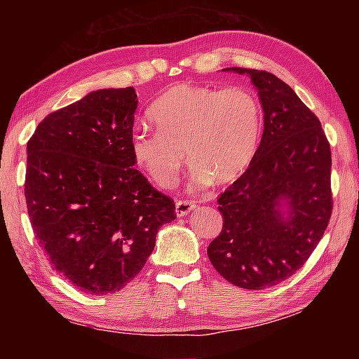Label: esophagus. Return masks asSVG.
Here are the masks:
<instances>
[{
  "instance_id": "34e87169",
  "label": "esophagus",
  "mask_w": 359,
  "mask_h": 359,
  "mask_svg": "<svg viewBox=\"0 0 359 359\" xmlns=\"http://www.w3.org/2000/svg\"><path fill=\"white\" fill-rule=\"evenodd\" d=\"M194 209H196V204L193 201H182V199H179V201L175 203V214H177V217H185Z\"/></svg>"
}]
</instances>
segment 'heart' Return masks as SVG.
<instances>
[{
	"mask_svg": "<svg viewBox=\"0 0 359 359\" xmlns=\"http://www.w3.org/2000/svg\"><path fill=\"white\" fill-rule=\"evenodd\" d=\"M149 117L156 130H136L130 147L137 168L160 188L175 185L185 155L194 187L233 184L250 168L263 130L259 101L242 87L174 85Z\"/></svg>",
	"mask_w": 359,
	"mask_h": 359,
	"instance_id": "obj_1",
	"label": "heart"
}]
</instances>
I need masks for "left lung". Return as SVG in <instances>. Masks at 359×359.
Returning a JSON list of instances; mask_svg holds the SVG:
<instances>
[{"instance_id": "obj_1", "label": "left lung", "mask_w": 359, "mask_h": 359, "mask_svg": "<svg viewBox=\"0 0 359 359\" xmlns=\"http://www.w3.org/2000/svg\"><path fill=\"white\" fill-rule=\"evenodd\" d=\"M248 74L258 88L264 131L250 168L217 198L220 234L208 255L218 274L245 290H263L301 269L332 214L331 147L317 115L290 85L267 71ZM289 199L290 218L278 212Z\"/></svg>"}]
</instances>
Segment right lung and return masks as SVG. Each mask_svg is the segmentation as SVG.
Segmentation results:
<instances>
[{"instance_id":"right-lung-1","label":"right lung","mask_w":359,"mask_h":359,"mask_svg":"<svg viewBox=\"0 0 359 359\" xmlns=\"http://www.w3.org/2000/svg\"><path fill=\"white\" fill-rule=\"evenodd\" d=\"M135 88L92 92L48 114L27 144L25 199L53 269L90 294L130 283L175 217L174 199L136 169Z\"/></svg>"}]
</instances>
